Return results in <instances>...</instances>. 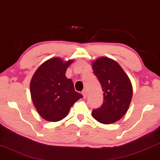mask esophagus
<instances>
[{"label":"esophagus","instance_id":"obj_1","mask_svg":"<svg viewBox=\"0 0 160 160\" xmlns=\"http://www.w3.org/2000/svg\"><path fill=\"white\" fill-rule=\"evenodd\" d=\"M82 94H83V97H84V98H86L87 95V90L84 89L82 91Z\"/></svg>","mask_w":160,"mask_h":160}]
</instances>
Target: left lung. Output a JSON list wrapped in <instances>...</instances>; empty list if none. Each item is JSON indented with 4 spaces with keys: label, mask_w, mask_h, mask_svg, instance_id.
<instances>
[{
    "label": "left lung",
    "mask_w": 160,
    "mask_h": 160,
    "mask_svg": "<svg viewBox=\"0 0 160 160\" xmlns=\"http://www.w3.org/2000/svg\"><path fill=\"white\" fill-rule=\"evenodd\" d=\"M92 66L104 92L103 104L92 110V117L101 123H113L128 111L133 96L131 80L120 65L109 58H98Z\"/></svg>",
    "instance_id": "obj_1"
}]
</instances>
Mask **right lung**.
<instances>
[{"mask_svg": "<svg viewBox=\"0 0 160 160\" xmlns=\"http://www.w3.org/2000/svg\"><path fill=\"white\" fill-rule=\"evenodd\" d=\"M73 60L63 61L52 58L39 66L30 82V93L34 107L48 121L57 122L66 118L73 104L83 96L76 92L67 68Z\"/></svg>", "mask_w": 160, "mask_h": 160, "instance_id": "1", "label": "right lung"}]
</instances>
